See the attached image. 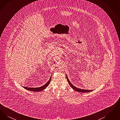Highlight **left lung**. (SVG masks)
<instances>
[{
  "label": "left lung",
  "mask_w": 120,
  "mask_h": 120,
  "mask_svg": "<svg viewBox=\"0 0 120 120\" xmlns=\"http://www.w3.org/2000/svg\"><path fill=\"white\" fill-rule=\"evenodd\" d=\"M66 75V77H67V80H68V82L69 84V85L74 90H75L76 91L79 92H83V93H88V92H91L93 91L92 90H82V89H80L79 88H77L75 87L74 86H73L71 83V82L70 81V80H69L68 78V77L67 76V74Z\"/></svg>",
  "instance_id": "left-lung-1"
}]
</instances>
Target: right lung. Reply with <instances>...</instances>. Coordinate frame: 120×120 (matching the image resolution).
Segmentation results:
<instances>
[{"label": "right lung", "mask_w": 120, "mask_h": 120, "mask_svg": "<svg viewBox=\"0 0 120 120\" xmlns=\"http://www.w3.org/2000/svg\"><path fill=\"white\" fill-rule=\"evenodd\" d=\"M51 76L50 77L49 80L47 82V83H46L45 85L40 87H38V88H29V87H23L25 89L30 90V91L35 92L40 91H42V90H44V89H45L46 88L49 86V83L51 81Z\"/></svg>", "instance_id": "add662e5"}]
</instances>
